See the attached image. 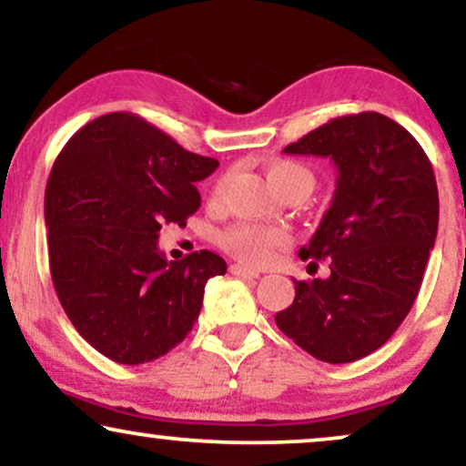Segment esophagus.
<instances>
[{"label":"esophagus","mask_w":466,"mask_h":466,"mask_svg":"<svg viewBox=\"0 0 466 466\" xmlns=\"http://www.w3.org/2000/svg\"><path fill=\"white\" fill-rule=\"evenodd\" d=\"M229 273L238 275V277H260V273H258V270L247 268V267H243V264H232V267H229Z\"/></svg>","instance_id":"esophagus-1"}]
</instances>
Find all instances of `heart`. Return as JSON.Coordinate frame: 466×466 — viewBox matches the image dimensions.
I'll use <instances>...</instances> for the list:
<instances>
[{"instance_id":"1","label":"heart","mask_w":466,"mask_h":466,"mask_svg":"<svg viewBox=\"0 0 466 466\" xmlns=\"http://www.w3.org/2000/svg\"><path fill=\"white\" fill-rule=\"evenodd\" d=\"M267 178L273 189L281 196H290V193H305L309 196L316 185V176L308 165L294 158H275L267 165ZM228 176L217 180V185L210 191V199L219 202L226 193ZM288 234L279 228L256 226V223H237V226L228 228L223 232L221 243L234 258L247 264H264L275 256V251L281 245H286Z\"/></svg>"}]
</instances>
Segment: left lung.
Returning a JSON list of instances; mask_svg holds the SVG:
<instances>
[{
    "mask_svg": "<svg viewBox=\"0 0 466 466\" xmlns=\"http://www.w3.org/2000/svg\"><path fill=\"white\" fill-rule=\"evenodd\" d=\"M284 152L329 157L338 180L299 251L329 260L331 275L294 281V301L275 322L320 361H357L396 333L420 292L439 228L432 165L413 135L376 111L329 120Z\"/></svg>",
    "mask_w": 466,
    "mask_h": 466,
    "instance_id": "obj_1",
    "label": "left lung"
}]
</instances>
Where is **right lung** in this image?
<instances>
[{
    "mask_svg": "<svg viewBox=\"0 0 466 466\" xmlns=\"http://www.w3.org/2000/svg\"><path fill=\"white\" fill-rule=\"evenodd\" d=\"M219 161L116 111L81 127L46 180L49 267L64 311L111 361L139 365L178 346L196 325L204 286L226 273L213 251L167 260L165 223L185 226L202 204L196 182Z\"/></svg>",
    "mask_w": 466,
    "mask_h": 466,
    "instance_id": "1",
    "label": "right lung"
}]
</instances>
